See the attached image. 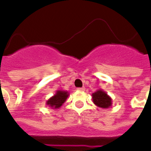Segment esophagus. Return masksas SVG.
<instances>
[{
	"label": "esophagus",
	"mask_w": 151,
	"mask_h": 151,
	"mask_svg": "<svg viewBox=\"0 0 151 151\" xmlns=\"http://www.w3.org/2000/svg\"><path fill=\"white\" fill-rule=\"evenodd\" d=\"M85 88L84 87H82V88H77V90H78V91H85Z\"/></svg>",
	"instance_id": "esophagus-1"
}]
</instances>
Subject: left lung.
Masks as SVG:
<instances>
[{
  "instance_id": "obj_1",
  "label": "left lung",
  "mask_w": 151,
  "mask_h": 151,
  "mask_svg": "<svg viewBox=\"0 0 151 151\" xmlns=\"http://www.w3.org/2000/svg\"><path fill=\"white\" fill-rule=\"evenodd\" d=\"M92 96L93 103L98 107L107 109L112 106V99L103 90L98 89L92 93Z\"/></svg>"
}]
</instances>
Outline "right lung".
I'll list each match as a JSON object with an SVG mask.
<instances>
[{
    "mask_svg": "<svg viewBox=\"0 0 151 151\" xmlns=\"http://www.w3.org/2000/svg\"><path fill=\"white\" fill-rule=\"evenodd\" d=\"M70 96L67 91L64 90H57L55 94L52 96L46 102V105L48 106L52 109H59L63 105L68 96Z\"/></svg>",
    "mask_w": 151,
    "mask_h": 151,
    "instance_id": "1",
    "label": "right lung"
}]
</instances>
